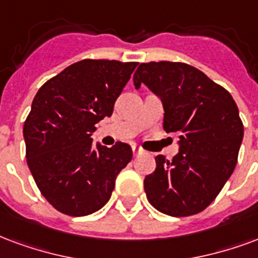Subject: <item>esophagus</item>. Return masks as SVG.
Masks as SVG:
<instances>
[{
	"instance_id": "1",
	"label": "esophagus",
	"mask_w": 258,
	"mask_h": 258,
	"mask_svg": "<svg viewBox=\"0 0 258 258\" xmlns=\"http://www.w3.org/2000/svg\"><path fill=\"white\" fill-rule=\"evenodd\" d=\"M133 152H134V156H138V154L144 153V149L141 148L139 145H133Z\"/></svg>"
}]
</instances>
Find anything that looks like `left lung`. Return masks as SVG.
<instances>
[{"instance_id": "1", "label": "left lung", "mask_w": 258, "mask_h": 258, "mask_svg": "<svg viewBox=\"0 0 258 258\" xmlns=\"http://www.w3.org/2000/svg\"><path fill=\"white\" fill-rule=\"evenodd\" d=\"M135 89L146 85L164 106L163 127L179 135L172 161L156 157V171L145 177L149 202L173 217L202 212L234 172L243 124L228 91L184 62H142Z\"/></svg>"}]
</instances>
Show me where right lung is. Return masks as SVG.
<instances>
[{"mask_svg": "<svg viewBox=\"0 0 258 258\" xmlns=\"http://www.w3.org/2000/svg\"><path fill=\"white\" fill-rule=\"evenodd\" d=\"M138 62L82 60L38 90L23 127L26 157L42 196L70 216H87L109 201L133 158L123 142L93 146L95 124L113 112Z\"/></svg>", "mask_w": 258, "mask_h": 258, "instance_id": "1", "label": "right lung"}]
</instances>
